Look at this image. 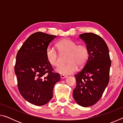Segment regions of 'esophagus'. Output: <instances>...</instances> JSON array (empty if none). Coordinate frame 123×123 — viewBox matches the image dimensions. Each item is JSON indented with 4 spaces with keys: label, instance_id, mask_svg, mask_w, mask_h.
Returning <instances> with one entry per match:
<instances>
[{
    "label": "esophagus",
    "instance_id": "34e87169",
    "mask_svg": "<svg viewBox=\"0 0 123 123\" xmlns=\"http://www.w3.org/2000/svg\"><path fill=\"white\" fill-rule=\"evenodd\" d=\"M60 76H61V78H62V79L66 78H67V77H68L67 75H61Z\"/></svg>",
    "mask_w": 123,
    "mask_h": 123
}]
</instances>
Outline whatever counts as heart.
<instances>
[{"label":"heart","mask_w":123,"mask_h":123,"mask_svg":"<svg viewBox=\"0 0 123 123\" xmlns=\"http://www.w3.org/2000/svg\"><path fill=\"white\" fill-rule=\"evenodd\" d=\"M56 47L61 55L67 54L66 62L68 63L56 68V72L62 75L74 73L78 69V66L82 67L88 61L89 53L86 45H78L75 42L70 39L64 38L57 43ZM47 61L51 65L57 67L61 63V58L54 48L49 47L46 50Z\"/></svg>","instance_id":"obj_1"}]
</instances>
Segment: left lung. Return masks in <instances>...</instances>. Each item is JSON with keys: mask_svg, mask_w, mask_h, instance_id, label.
I'll return each instance as SVG.
<instances>
[{"mask_svg": "<svg viewBox=\"0 0 123 123\" xmlns=\"http://www.w3.org/2000/svg\"><path fill=\"white\" fill-rule=\"evenodd\" d=\"M79 37L86 44L89 55L84 67L74 75L76 86L73 95L79 105L89 107L99 100L109 84L111 61L107 45L100 36L89 32Z\"/></svg>", "mask_w": 123, "mask_h": 123, "instance_id": "obj_1", "label": "left lung"}]
</instances>
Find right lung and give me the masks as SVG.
Returning <instances> with one entry per match:
<instances>
[{
    "instance_id": "obj_1",
    "label": "right lung",
    "mask_w": 123,
    "mask_h": 123,
    "mask_svg": "<svg viewBox=\"0 0 123 123\" xmlns=\"http://www.w3.org/2000/svg\"><path fill=\"white\" fill-rule=\"evenodd\" d=\"M56 36L42 32L30 35L18 50L14 72L20 94L29 103L44 105L53 95L55 84L60 75L54 72L47 61L46 50Z\"/></svg>"
}]
</instances>
